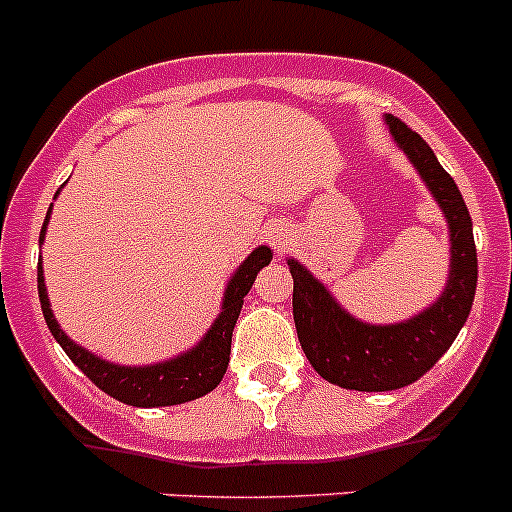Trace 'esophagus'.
<instances>
[{
    "label": "esophagus",
    "instance_id": "1",
    "mask_svg": "<svg viewBox=\"0 0 512 512\" xmlns=\"http://www.w3.org/2000/svg\"><path fill=\"white\" fill-rule=\"evenodd\" d=\"M272 245H275L277 250H282V247L287 245V235H285V232H282V230H277L275 235H272Z\"/></svg>",
    "mask_w": 512,
    "mask_h": 512
}]
</instances>
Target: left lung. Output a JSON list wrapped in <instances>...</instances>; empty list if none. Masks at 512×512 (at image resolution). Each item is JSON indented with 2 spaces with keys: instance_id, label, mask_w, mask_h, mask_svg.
<instances>
[{
  "instance_id": "obj_1",
  "label": "left lung",
  "mask_w": 512,
  "mask_h": 512,
  "mask_svg": "<svg viewBox=\"0 0 512 512\" xmlns=\"http://www.w3.org/2000/svg\"><path fill=\"white\" fill-rule=\"evenodd\" d=\"M385 124L448 220L450 272L443 295L410 320L370 325L340 307L330 290L295 257L287 260L295 282L292 315L307 360L327 382L360 393H385L420 380L458 337L478 285L473 220L458 185L428 142L403 119L385 114Z\"/></svg>"
}]
</instances>
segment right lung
I'll return each instance as SVG.
<instances>
[{
    "label": "right lung",
    "instance_id": "right-lung-1",
    "mask_svg": "<svg viewBox=\"0 0 512 512\" xmlns=\"http://www.w3.org/2000/svg\"><path fill=\"white\" fill-rule=\"evenodd\" d=\"M59 195V192H57ZM54 195V197H57ZM49 215H52V205H49L47 217H44L42 232H39V245L44 242V232H47ZM272 250L270 247H257L247 255L235 270V275L227 282L225 297H222V312L217 320L212 322L210 330L205 332L200 342L192 350L182 352V355L172 357V360L155 362V365H114V362L102 360L94 352L84 350L74 340H69L67 332L59 327L57 317H54L52 305L47 297V285H44V270L42 257H39L37 267V287H39V302H42L44 320H47L49 332L54 340L62 345L69 360L97 385L99 390L109 395V398L119 400V403L135 405V408H165V405H180L190 403V400L202 398L210 390L220 385L222 375L230 362V347H232V330L240 317L242 302L250 292L252 282H255L257 272L265 265H270Z\"/></svg>",
    "mask_w": 512,
    "mask_h": 512
}]
</instances>
